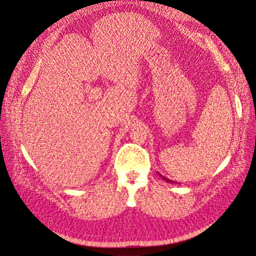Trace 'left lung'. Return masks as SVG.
Returning <instances> with one entry per match:
<instances>
[{
    "label": "left lung",
    "instance_id": "1",
    "mask_svg": "<svg viewBox=\"0 0 256 256\" xmlns=\"http://www.w3.org/2000/svg\"><path fill=\"white\" fill-rule=\"evenodd\" d=\"M160 177H162V179H164V180H166L167 182H172V180H170V179H167V178H165V177H164V176H162V175H160Z\"/></svg>",
    "mask_w": 256,
    "mask_h": 256
}]
</instances>
